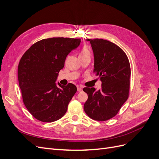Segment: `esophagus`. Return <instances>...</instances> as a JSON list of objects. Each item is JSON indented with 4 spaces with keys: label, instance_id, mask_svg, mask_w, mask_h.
I'll use <instances>...</instances> for the list:
<instances>
[{
    "label": "esophagus",
    "instance_id": "1",
    "mask_svg": "<svg viewBox=\"0 0 159 159\" xmlns=\"http://www.w3.org/2000/svg\"><path fill=\"white\" fill-rule=\"evenodd\" d=\"M78 91H82V88H81V86H78Z\"/></svg>",
    "mask_w": 159,
    "mask_h": 159
}]
</instances>
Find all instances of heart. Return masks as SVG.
I'll list each match as a JSON object with an SVG mask.
<instances>
[{
  "label": "heart",
  "mask_w": 159,
  "mask_h": 159,
  "mask_svg": "<svg viewBox=\"0 0 159 159\" xmlns=\"http://www.w3.org/2000/svg\"><path fill=\"white\" fill-rule=\"evenodd\" d=\"M89 54H90V51L88 49V48L87 46H84L80 50L79 56H84L89 55Z\"/></svg>",
  "instance_id": "heart-1"
}]
</instances>
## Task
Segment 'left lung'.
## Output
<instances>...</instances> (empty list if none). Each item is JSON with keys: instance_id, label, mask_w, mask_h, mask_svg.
Here are the masks:
<instances>
[{"instance_id": "8db88e82", "label": "left lung", "mask_w": 159, "mask_h": 159, "mask_svg": "<svg viewBox=\"0 0 159 159\" xmlns=\"http://www.w3.org/2000/svg\"><path fill=\"white\" fill-rule=\"evenodd\" d=\"M94 56L93 73L102 81V88H84L88 95L84 104L85 113L96 121L115 116L129 97L131 67L124 51L103 39H87Z\"/></svg>"}]
</instances>
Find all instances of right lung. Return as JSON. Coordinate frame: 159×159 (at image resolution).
Wrapping results in <instances>:
<instances>
[{
    "label": "right lung",
    "mask_w": 159,
    "mask_h": 159,
    "mask_svg": "<svg viewBox=\"0 0 159 159\" xmlns=\"http://www.w3.org/2000/svg\"><path fill=\"white\" fill-rule=\"evenodd\" d=\"M80 38H51L34 44L20 60L18 78L23 102L34 117L53 122L64 116L77 91L76 86L56 84L69 53L78 48Z\"/></svg>",
    "instance_id": "add662e5"
}]
</instances>
